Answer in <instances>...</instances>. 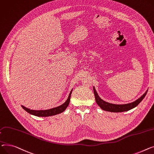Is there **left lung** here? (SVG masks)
<instances>
[{"instance_id": "8db88e82", "label": "left lung", "mask_w": 154, "mask_h": 154, "mask_svg": "<svg viewBox=\"0 0 154 154\" xmlns=\"http://www.w3.org/2000/svg\"><path fill=\"white\" fill-rule=\"evenodd\" d=\"M93 91H94V94L96 102L97 104L103 110L106 111L112 112H125V111H128L133 109V108L136 107L142 101V99L145 97L147 93V90L146 93H144L142 96H141L139 98L137 99V100H135L132 103L125 104H115L107 103L103 100V99L99 96L94 86H93Z\"/></svg>"}]
</instances>
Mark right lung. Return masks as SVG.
<instances>
[{
    "instance_id": "1",
    "label": "right lung",
    "mask_w": 154,
    "mask_h": 154,
    "mask_svg": "<svg viewBox=\"0 0 154 154\" xmlns=\"http://www.w3.org/2000/svg\"><path fill=\"white\" fill-rule=\"evenodd\" d=\"M72 91H73V89L71 90V91L69 94V96L66 99V101L62 104L61 105L51 108V109H46V110H32L30 109H29L22 105H21L23 109L26 111L27 112H29V114L37 116V117H48V116H55L58 114H60L64 111L67 107L69 105V101H70V97H71V94L72 93Z\"/></svg>"
}]
</instances>
